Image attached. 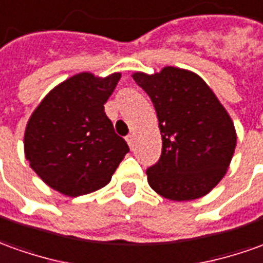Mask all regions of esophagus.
<instances>
[{
    "instance_id": "34e87169",
    "label": "esophagus",
    "mask_w": 263,
    "mask_h": 263,
    "mask_svg": "<svg viewBox=\"0 0 263 263\" xmlns=\"http://www.w3.org/2000/svg\"><path fill=\"white\" fill-rule=\"evenodd\" d=\"M126 142H127L128 147L133 150V147H135V137H133V135H128L126 137Z\"/></svg>"
}]
</instances>
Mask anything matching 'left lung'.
Listing matches in <instances>:
<instances>
[{"label":"left lung","instance_id":"1","mask_svg":"<svg viewBox=\"0 0 263 263\" xmlns=\"http://www.w3.org/2000/svg\"><path fill=\"white\" fill-rule=\"evenodd\" d=\"M132 77L149 94L162 135V156L146 172L150 187L175 202L208 195L226 175L236 147L229 113L190 70L167 66Z\"/></svg>","mask_w":263,"mask_h":263}]
</instances>
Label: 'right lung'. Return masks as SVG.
<instances>
[{"mask_svg": "<svg viewBox=\"0 0 263 263\" xmlns=\"http://www.w3.org/2000/svg\"><path fill=\"white\" fill-rule=\"evenodd\" d=\"M121 73L74 74L48 91L27 121L24 155L51 189L77 197L104 187L127 155L104 103Z\"/></svg>", "mask_w": 263, "mask_h": 263, "instance_id": "1", "label": "right lung"}]
</instances>
